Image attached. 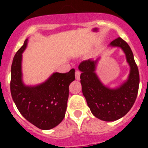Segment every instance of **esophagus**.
I'll use <instances>...</instances> for the list:
<instances>
[{
  "instance_id": "34e87169",
  "label": "esophagus",
  "mask_w": 148,
  "mask_h": 148,
  "mask_svg": "<svg viewBox=\"0 0 148 148\" xmlns=\"http://www.w3.org/2000/svg\"><path fill=\"white\" fill-rule=\"evenodd\" d=\"M80 77H81V71L79 70H77L76 71H75V78H76V80L79 81L80 80Z\"/></svg>"
}]
</instances>
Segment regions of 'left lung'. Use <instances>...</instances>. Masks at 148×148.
Segmentation results:
<instances>
[{"instance_id": "left-lung-1", "label": "left lung", "mask_w": 148, "mask_h": 148, "mask_svg": "<svg viewBox=\"0 0 148 148\" xmlns=\"http://www.w3.org/2000/svg\"><path fill=\"white\" fill-rule=\"evenodd\" d=\"M109 46L120 47L126 56L130 66V74L125 82L116 88L103 85L95 73L97 60H84L79 65L81 71L82 92L94 116L104 121H114L131 110L135 102L139 88V71L133 53L127 43L117 38Z\"/></svg>"}]
</instances>
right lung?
<instances>
[{
    "label": "right lung",
    "mask_w": 148,
    "mask_h": 148,
    "mask_svg": "<svg viewBox=\"0 0 148 148\" xmlns=\"http://www.w3.org/2000/svg\"><path fill=\"white\" fill-rule=\"evenodd\" d=\"M27 40L17 51L11 65L10 93L22 116L41 130H50L62 121L67 109L69 85L74 81V69L53 73L47 81L35 86L25 85L22 80V53Z\"/></svg>",
    "instance_id": "1"
}]
</instances>
